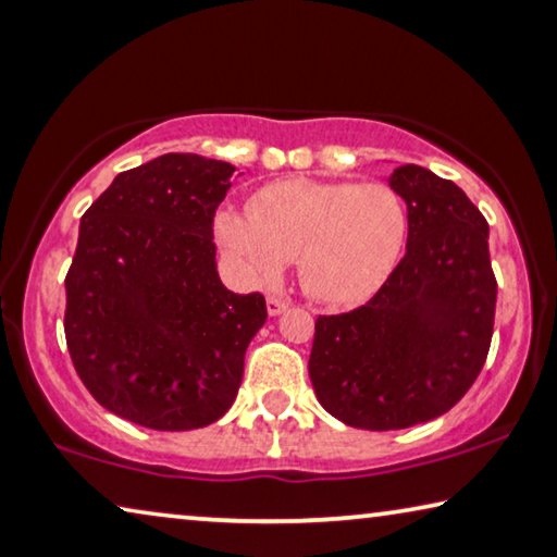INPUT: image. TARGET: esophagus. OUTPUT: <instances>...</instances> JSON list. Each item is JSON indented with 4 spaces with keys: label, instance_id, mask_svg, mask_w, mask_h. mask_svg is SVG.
<instances>
[{
    "label": "esophagus",
    "instance_id": "34e87169",
    "mask_svg": "<svg viewBox=\"0 0 557 557\" xmlns=\"http://www.w3.org/2000/svg\"><path fill=\"white\" fill-rule=\"evenodd\" d=\"M289 305H293V302H289L287 297H280V295H270V297H268V312H270L272 317H277V314L285 312Z\"/></svg>",
    "mask_w": 557,
    "mask_h": 557
}]
</instances>
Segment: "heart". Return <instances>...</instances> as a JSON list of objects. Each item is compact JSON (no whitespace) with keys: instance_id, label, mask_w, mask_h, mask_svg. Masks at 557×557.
<instances>
[{"instance_id":"heart-1","label":"heart","mask_w":557,"mask_h":557,"mask_svg":"<svg viewBox=\"0 0 557 557\" xmlns=\"http://www.w3.org/2000/svg\"><path fill=\"white\" fill-rule=\"evenodd\" d=\"M406 227V208L389 185L285 178L255 193L247 218L220 215L215 233L245 280L268 285L287 260H299L307 293L355 305L392 275Z\"/></svg>"}]
</instances>
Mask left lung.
Here are the masks:
<instances>
[{
    "instance_id": "1",
    "label": "left lung",
    "mask_w": 557,
    "mask_h": 557,
    "mask_svg": "<svg viewBox=\"0 0 557 557\" xmlns=\"http://www.w3.org/2000/svg\"><path fill=\"white\" fill-rule=\"evenodd\" d=\"M406 255L372 299L314 322L310 379L332 417L357 429L417 426L463 399L496 320L488 223L456 183L406 163Z\"/></svg>"
}]
</instances>
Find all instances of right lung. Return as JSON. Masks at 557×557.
Here are the masks:
<instances>
[{
	"label": "right lung",
	"instance_id": "1",
	"mask_svg": "<svg viewBox=\"0 0 557 557\" xmlns=\"http://www.w3.org/2000/svg\"><path fill=\"white\" fill-rule=\"evenodd\" d=\"M233 171L165 153L119 173L82 218L66 347L88 394L138 426L188 431L223 417L268 320L260 293H231L215 270V210Z\"/></svg>",
	"mask_w": 557,
	"mask_h": 557
}]
</instances>
